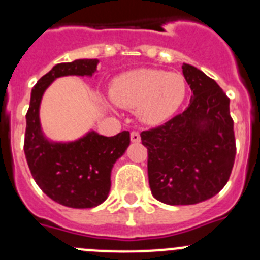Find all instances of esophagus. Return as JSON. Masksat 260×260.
<instances>
[{
  "label": "esophagus",
  "mask_w": 260,
  "mask_h": 260,
  "mask_svg": "<svg viewBox=\"0 0 260 260\" xmlns=\"http://www.w3.org/2000/svg\"><path fill=\"white\" fill-rule=\"evenodd\" d=\"M130 139H132V142H134V143H139V142H141V134L138 132H132Z\"/></svg>",
  "instance_id": "1"
}]
</instances>
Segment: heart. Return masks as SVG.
Here are the masks:
<instances>
[{
    "label": "heart",
    "instance_id": "1",
    "mask_svg": "<svg viewBox=\"0 0 260 260\" xmlns=\"http://www.w3.org/2000/svg\"><path fill=\"white\" fill-rule=\"evenodd\" d=\"M112 102L126 109L137 108L146 123H161L180 109L186 98L180 74L155 69H138L114 78L109 86Z\"/></svg>",
    "mask_w": 260,
    "mask_h": 260
}]
</instances>
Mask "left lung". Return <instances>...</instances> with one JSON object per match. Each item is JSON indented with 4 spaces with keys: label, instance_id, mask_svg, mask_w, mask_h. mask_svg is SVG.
Instances as JSON below:
<instances>
[{
    "label": "left lung",
    "instance_id": "obj_1",
    "mask_svg": "<svg viewBox=\"0 0 260 260\" xmlns=\"http://www.w3.org/2000/svg\"><path fill=\"white\" fill-rule=\"evenodd\" d=\"M189 107L164 125L141 133L148 151V182L157 201L197 204L226 185L236 157L229 98L203 71L183 63Z\"/></svg>",
    "mask_w": 260,
    "mask_h": 260
}]
</instances>
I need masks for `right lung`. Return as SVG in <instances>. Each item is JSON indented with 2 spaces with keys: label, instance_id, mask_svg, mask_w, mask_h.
Segmentation results:
<instances>
[{
  "label": "right lung",
  "instance_id": "right-lung-1",
  "mask_svg": "<svg viewBox=\"0 0 260 260\" xmlns=\"http://www.w3.org/2000/svg\"><path fill=\"white\" fill-rule=\"evenodd\" d=\"M98 62L75 59L54 66L32 88L26 114L24 155L32 177L50 199L71 208H92L108 198L110 172L130 144V133L104 137L89 132L74 142H50L41 132L39 109L53 80L66 75L92 77Z\"/></svg>",
  "mask_w": 260,
  "mask_h": 260
}]
</instances>
